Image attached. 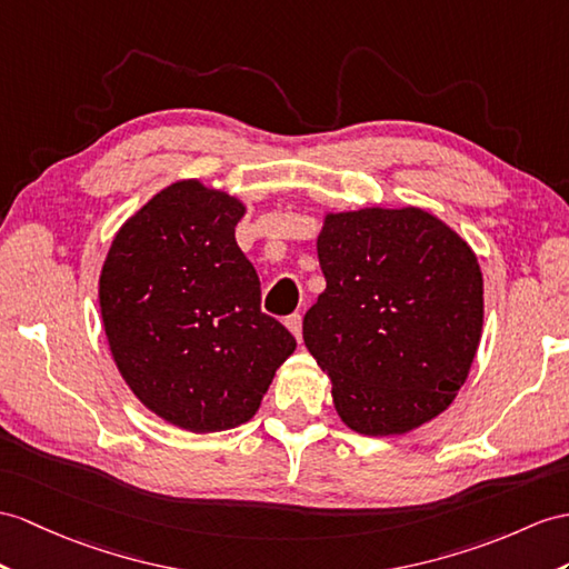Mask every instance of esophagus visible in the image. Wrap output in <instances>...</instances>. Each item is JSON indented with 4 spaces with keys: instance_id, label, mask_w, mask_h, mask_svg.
Returning <instances> with one entry per match:
<instances>
[{
    "instance_id": "1",
    "label": "esophagus",
    "mask_w": 569,
    "mask_h": 569,
    "mask_svg": "<svg viewBox=\"0 0 569 569\" xmlns=\"http://www.w3.org/2000/svg\"><path fill=\"white\" fill-rule=\"evenodd\" d=\"M284 326L289 328V332H292V336L301 342V313H292V316H287V321H284Z\"/></svg>"
}]
</instances>
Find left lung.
<instances>
[{
	"label": "left lung",
	"instance_id": "left-lung-1",
	"mask_svg": "<svg viewBox=\"0 0 569 569\" xmlns=\"http://www.w3.org/2000/svg\"><path fill=\"white\" fill-rule=\"evenodd\" d=\"M326 289L303 342L340 420L406 435L445 412L473 365L482 272L470 246L420 207L328 212L316 241Z\"/></svg>",
	"mask_w": 569,
	"mask_h": 569
}]
</instances>
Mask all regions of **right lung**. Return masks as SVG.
Masks as SVG:
<instances>
[{"instance_id": "1", "label": "right lung", "mask_w": 569, "mask_h": 569, "mask_svg": "<svg viewBox=\"0 0 569 569\" xmlns=\"http://www.w3.org/2000/svg\"><path fill=\"white\" fill-rule=\"evenodd\" d=\"M246 204L188 178L116 233L99 303L130 391L188 432L248 422L297 340L260 311V280L237 243Z\"/></svg>"}]
</instances>
